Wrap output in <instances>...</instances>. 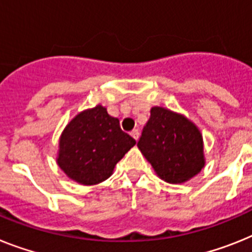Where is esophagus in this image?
Returning a JSON list of instances; mask_svg holds the SVG:
<instances>
[{"label": "esophagus", "mask_w": 252, "mask_h": 252, "mask_svg": "<svg viewBox=\"0 0 252 252\" xmlns=\"http://www.w3.org/2000/svg\"><path fill=\"white\" fill-rule=\"evenodd\" d=\"M130 136H132L133 138L136 139V141H138V138H139V130L138 129H133L132 132H130Z\"/></svg>", "instance_id": "obj_1"}]
</instances>
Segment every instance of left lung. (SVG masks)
<instances>
[{
    "instance_id": "1",
    "label": "left lung",
    "mask_w": 252,
    "mask_h": 252,
    "mask_svg": "<svg viewBox=\"0 0 252 252\" xmlns=\"http://www.w3.org/2000/svg\"><path fill=\"white\" fill-rule=\"evenodd\" d=\"M138 149L156 174L168 183H183L205 165L204 142L198 128L186 116L164 107L151 109Z\"/></svg>"
}]
</instances>
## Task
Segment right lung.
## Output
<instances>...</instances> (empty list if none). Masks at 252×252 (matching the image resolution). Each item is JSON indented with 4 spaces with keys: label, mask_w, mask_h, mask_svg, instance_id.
Returning <instances> with one entry per match:
<instances>
[{
    "label": "right lung",
    "mask_w": 252,
    "mask_h": 252,
    "mask_svg": "<svg viewBox=\"0 0 252 252\" xmlns=\"http://www.w3.org/2000/svg\"><path fill=\"white\" fill-rule=\"evenodd\" d=\"M134 145L136 141L120 128L119 119L97 105L78 114L65 126L56 160L69 178L94 186L109 178L116 162Z\"/></svg>",
    "instance_id": "add662e5"
}]
</instances>
